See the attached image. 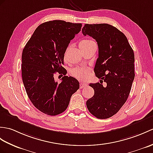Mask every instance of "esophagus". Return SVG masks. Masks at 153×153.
Returning <instances> with one entry per match:
<instances>
[{"label":"esophagus","mask_w":153,"mask_h":153,"mask_svg":"<svg viewBox=\"0 0 153 153\" xmlns=\"http://www.w3.org/2000/svg\"><path fill=\"white\" fill-rule=\"evenodd\" d=\"M87 84L86 83H80V88H84L87 86Z\"/></svg>","instance_id":"obj_1"}]
</instances>
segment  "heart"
<instances>
[{"label": "heart", "instance_id": "heart-1", "mask_svg": "<svg viewBox=\"0 0 153 153\" xmlns=\"http://www.w3.org/2000/svg\"><path fill=\"white\" fill-rule=\"evenodd\" d=\"M93 41L91 40H81L79 44V48H81V50H83L85 47H87V46L90 43H91ZM89 72L90 68H76L72 70V75L79 79L85 80L88 77Z\"/></svg>", "mask_w": 153, "mask_h": 153}]
</instances>
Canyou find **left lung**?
<instances>
[{"instance_id":"8db88e82","label":"left lung","mask_w":153,"mask_h":153,"mask_svg":"<svg viewBox=\"0 0 153 153\" xmlns=\"http://www.w3.org/2000/svg\"><path fill=\"white\" fill-rule=\"evenodd\" d=\"M84 36L93 38L98 46L95 75L101 83H91L94 94L86 102L88 111L98 119H108L126 102L135 77L134 53L122 32L107 23L85 24Z\"/></svg>"}]
</instances>
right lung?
Returning a JSON list of instances; mask_svg holds the SVG:
<instances>
[{
    "label": "right lung",
    "instance_id": "right-lung-1",
    "mask_svg": "<svg viewBox=\"0 0 153 153\" xmlns=\"http://www.w3.org/2000/svg\"><path fill=\"white\" fill-rule=\"evenodd\" d=\"M81 27V23L62 20L45 22L36 28L23 49L21 73L25 88L34 107L46 115L65 111L72 95L79 89V81L66 76L62 65L66 48ZM56 72L64 75L60 84L54 81Z\"/></svg>",
    "mask_w": 153,
    "mask_h": 153
}]
</instances>
